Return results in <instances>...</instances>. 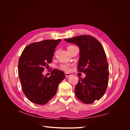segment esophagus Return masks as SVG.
Returning a JSON list of instances; mask_svg holds the SVG:
<instances>
[{"label":"esophagus","mask_w":130,"mask_h":130,"mask_svg":"<svg viewBox=\"0 0 130 130\" xmlns=\"http://www.w3.org/2000/svg\"><path fill=\"white\" fill-rule=\"evenodd\" d=\"M65 75H66V77H69V76H71V74H69V73H66L65 74Z\"/></svg>","instance_id":"obj_1"}]
</instances>
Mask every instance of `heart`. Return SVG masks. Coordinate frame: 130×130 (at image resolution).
Listing matches in <instances>:
<instances>
[{
    "instance_id": "obj_1",
    "label": "heart",
    "mask_w": 130,
    "mask_h": 130,
    "mask_svg": "<svg viewBox=\"0 0 130 130\" xmlns=\"http://www.w3.org/2000/svg\"><path fill=\"white\" fill-rule=\"evenodd\" d=\"M71 46H74L73 45H70L69 46L68 48L69 47H71ZM71 66L72 65L68 64V63H65V64H62L60 66V68L62 69L64 71L66 72H69L70 71V70H71Z\"/></svg>"
}]
</instances>
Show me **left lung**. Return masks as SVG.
Wrapping results in <instances>:
<instances>
[{"instance_id":"1","label":"left lung","mask_w":130,"mask_h":130,"mask_svg":"<svg viewBox=\"0 0 130 130\" xmlns=\"http://www.w3.org/2000/svg\"><path fill=\"white\" fill-rule=\"evenodd\" d=\"M64 41L78 46L77 69L86 75L85 78H78L75 88L76 96L83 103L92 104L103 97L108 86V64L103 47L90 35H80Z\"/></svg>"}]
</instances>
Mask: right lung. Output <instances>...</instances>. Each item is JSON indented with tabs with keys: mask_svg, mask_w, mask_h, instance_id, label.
Listing matches in <instances>:
<instances>
[{
	"mask_svg": "<svg viewBox=\"0 0 130 130\" xmlns=\"http://www.w3.org/2000/svg\"><path fill=\"white\" fill-rule=\"evenodd\" d=\"M61 40H45L26 46L18 62V75L22 88L30 101L44 105L55 95L58 84L65 78L62 70L54 69L50 77L42 72L49 67L55 48Z\"/></svg>",
	"mask_w": 130,
	"mask_h": 130,
	"instance_id": "1",
	"label": "right lung"
}]
</instances>
